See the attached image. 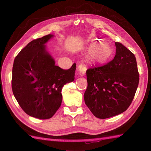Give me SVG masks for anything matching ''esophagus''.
<instances>
[{"instance_id":"esophagus-1","label":"esophagus","mask_w":151,"mask_h":151,"mask_svg":"<svg viewBox=\"0 0 151 151\" xmlns=\"http://www.w3.org/2000/svg\"><path fill=\"white\" fill-rule=\"evenodd\" d=\"M86 66L84 64H83V63H80L78 65V72L81 76H84L86 74Z\"/></svg>"}]
</instances>
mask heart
Here are the masks:
<instances>
[{"label":"heart","instance_id":"obj_1","mask_svg":"<svg viewBox=\"0 0 151 151\" xmlns=\"http://www.w3.org/2000/svg\"><path fill=\"white\" fill-rule=\"evenodd\" d=\"M112 55V49L108 45H102L94 52V58L99 62H104L110 58Z\"/></svg>","mask_w":151,"mask_h":151}]
</instances>
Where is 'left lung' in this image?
Masks as SVG:
<instances>
[{
    "label": "left lung",
    "instance_id": "left-lung-1",
    "mask_svg": "<svg viewBox=\"0 0 151 151\" xmlns=\"http://www.w3.org/2000/svg\"><path fill=\"white\" fill-rule=\"evenodd\" d=\"M116 53L111 61L93 66L86 71L88 88L84 101L93 115L105 119L124 112L133 100L139 82L133 53L115 42Z\"/></svg>",
    "mask_w": 151,
    "mask_h": 151
}]
</instances>
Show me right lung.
I'll list each match as a JSON object with an SVG mask.
<instances>
[{"instance_id":"obj_1","label":"right lung","mask_w":151,"mask_h":151,"mask_svg":"<svg viewBox=\"0 0 151 151\" xmlns=\"http://www.w3.org/2000/svg\"><path fill=\"white\" fill-rule=\"evenodd\" d=\"M48 35L29 42L14 59L12 92L21 108L39 119L52 118L60 108L62 89L74 80L76 64L68 70L55 65L45 44L52 38Z\"/></svg>"}]
</instances>
